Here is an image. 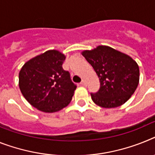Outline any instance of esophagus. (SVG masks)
<instances>
[{"mask_svg": "<svg viewBox=\"0 0 155 155\" xmlns=\"http://www.w3.org/2000/svg\"><path fill=\"white\" fill-rule=\"evenodd\" d=\"M80 84H81L82 86H86V85H87V82H86V80H83L81 81V83H80Z\"/></svg>", "mask_w": 155, "mask_h": 155, "instance_id": "obj_1", "label": "esophagus"}]
</instances>
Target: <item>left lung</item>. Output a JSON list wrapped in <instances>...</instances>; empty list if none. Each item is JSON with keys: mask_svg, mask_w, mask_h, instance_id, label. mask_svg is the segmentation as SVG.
Wrapping results in <instances>:
<instances>
[{"mask_svg": "<svg viewBox=\"0 0 155 155\" xmlns=\"http://www.w3.org/2000/svg\"><path fill=\"white\" fill-rule=\"evenodd\" d=\"M99 78L100 88L91 93L93 102L103 108H115L125 103L140 81L139 66L131 57L110 46L98 45L82 52Z\"/></svg>", "mask_w": 155, "mask_h": 155, "instance_id": "obj_1", "label": "left lung"}]
</instances>
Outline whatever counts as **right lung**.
<instances>
[{
	"label": "right lung",
	"instance_id": "obj_1",
	"mask_svg": "<svg viewBox=\"0 0 155 155\" xmlns=\"http://www.w3.org/2000/svg\"><path fill=\"white\" fill-rule=\"evenodd\" d=\"M65 56L53 49L24 64L19 74L22 94L31 106L45 113H54L70 103L76 85L62 68Z\"/></svg>",
	"mask_w": 155,
	"mask_h": 155
}]
</instances>
